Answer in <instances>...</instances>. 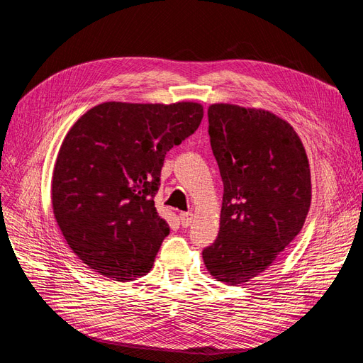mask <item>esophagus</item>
I'll return each mask as SVG.
<instances>
[{"label":"esophagus","mask_w":363,"mask_h":363,"mask_svg":"<svg viewBox=\"0 0 363 363\" xmlns=\"http://www.w3.org/2000/svg\"><path fill=\"white\" fill-rule=\"evenodd\" d=\"M192 219H194L192 212H182L180 213V221H182L183 227H189L191 223H192Z\"/></svg>","instance_id":"esophagus-1"}]
</instances>
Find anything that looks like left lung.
<instances>
[{
    "instance_id": "8db88e82",
    "label": "left lung",
    "mask_w": 363,
    "mask_h": 363,
    "mask_svg": "<svg viewBox=\"0 0 363 363\" xmlns=\"http://www.w3.org/2000/svg\"><path fill=\"white\" fill-rule=\"evenodd\" d=\"M224 183L219 233L203 250L218 281L259 276L300 233L311 207V169L295 130L274 113L233 104L207 111Z\"/></svg>"
}]
</instances>
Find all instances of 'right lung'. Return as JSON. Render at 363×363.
Returning a JSON list of instances; mask_svg holds the SVG:
<instances>
[{"mask_svg": "<svg viewBox=\"0 0 363 363\" xmlns=\"http://www.w3.org/2000/svg\"><path fill=\"white\" fill-rule=\"evenodd\" d=\"M196 103H103L68 131L52 172L56 221L83 263L112 280L147 274L169 227L156 211L167 152L199 128Z\"/></svg>", "mask_w": 363, "mask_h": 363, "instance_id": "obj_1", "label": "right lung"}]
</instances>
